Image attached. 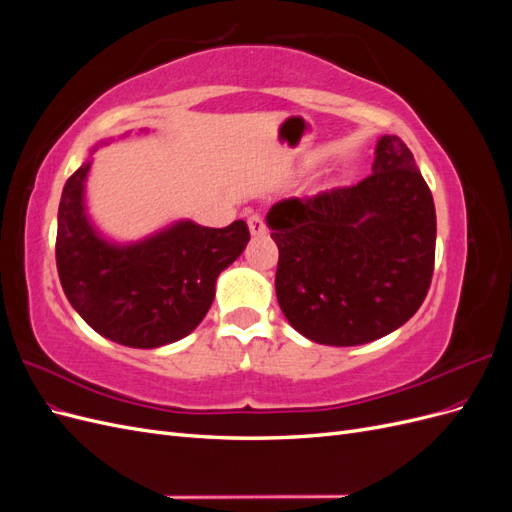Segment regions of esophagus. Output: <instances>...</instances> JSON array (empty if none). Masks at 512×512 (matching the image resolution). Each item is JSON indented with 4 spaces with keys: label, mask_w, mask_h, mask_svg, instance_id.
Masks as SVG:
<instances>
[{
    "label": "esophagus",
    "mask_w": 512,
    "mask_h": 512,
    "mask_svg": "<svg viewBox=\"0 0 512 512\" xmlns=\"http://www.w3.org/2000/svg\"><path fill=\"white\" fill-rule=\"evenodd\" d=\"M247 226H250V232L256 237V235H265L267 232V224L262 222V218L258 213H252L250 218H247Z\"/></svg>",
    "instance_id": "obj_1"
}]
</instances>
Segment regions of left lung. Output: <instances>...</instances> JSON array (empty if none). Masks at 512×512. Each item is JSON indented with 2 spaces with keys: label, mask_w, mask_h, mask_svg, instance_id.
<instances>
[{
  "label": "left lung",
  "mask_w": 512,
  "mask_h": 512,
  "mask_svg": "<svg viewBox=\"0 0 512 512\" xmlns=\"http://www.w3.org/2000/svg\"><path fill=\"white\" fill-rule=\"evenodd\" d=\"M267 226L280 250L277 303L292 329L316 344L374 342L406 324L427 297L436 207L399 136L378 138L369 177L280 200Z\"/></svg>",
  "instance_id": "obj_1"
}]
</instances>
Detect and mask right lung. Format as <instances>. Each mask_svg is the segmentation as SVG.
<instances>
[{
	"instance_id": "1",
	"label": "right lung",
	"mask_w": 512,
	"mask_h": 512,
	"mask_svg": "<svg viewBox=\"0 0 512 512\" xmlns=\"http://www.w3.org/2000/svg\"><path fill=\"white\" fill-rule=\"evenodd\" d=\"M89 168L91 160L61 192L55 245L61 288L89 327L111 342L130 348L179 342L207 316L218 275L250 241L247 224L207 228L179 220L141 241L115 243L87 215Z\"/></svg>"
}]
</instances>
